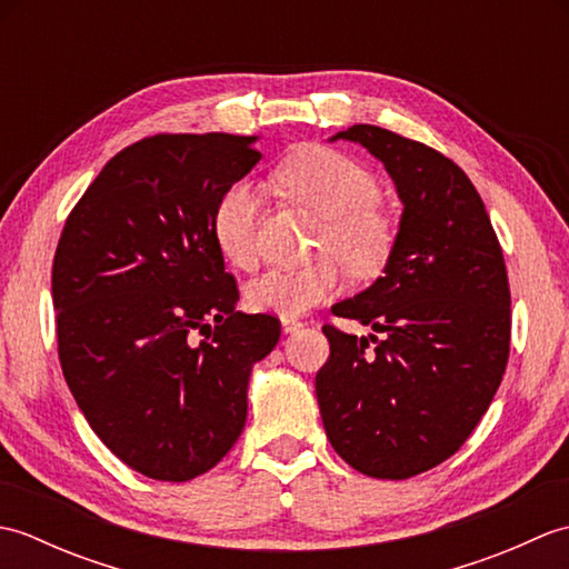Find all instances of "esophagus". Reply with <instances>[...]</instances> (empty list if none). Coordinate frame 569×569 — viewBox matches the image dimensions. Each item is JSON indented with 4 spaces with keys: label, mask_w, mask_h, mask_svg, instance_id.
<instances>
[{
    "label": "esophagus",
    "mask_w": 569,
    "mask_h": 569,
    "mask_svg": "<svg viewBox=\"0 0 569 569\" xmlns=\"http://www.w3.org/2000/svg\"><path fill=\"white\" fill-rule=\"evenodd\" d=\"M281 328L288 335V332H296V330L303 328V322L296 320V318H281Z\"/></svg>",
    "instance_id": "34e87169"
}]
</instances>
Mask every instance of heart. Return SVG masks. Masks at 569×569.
<instances>
[{
  "label": "heart",
  "instance_id": "obj_1",
  "mask_svg": "<svg viewBox=\"0 0 569 569\" xmlns=\"http://www.w3.org/2000/svg\"><path fill=\"white\" fill-rule=\"evenodd\" d=\"M276 180L288 196L325 217L318 253H330L298 269L263 271L247 286V303L259 312L303 316L340 293L342 259L349 271L369 276L391 253L393 232L377 210L381 188L365 166L332 149H306L278 166ZM259 192L247 180L229 186L212 210V239L222 257L237 269H251L259 259L257 239Z\"/></svg>",
  "mask_w": 569,
  "mask_h": 569
}]
</instances>
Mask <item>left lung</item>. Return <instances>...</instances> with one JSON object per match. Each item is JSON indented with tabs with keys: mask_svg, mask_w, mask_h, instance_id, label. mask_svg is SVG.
<instances>
[{
	"mask_svg": "<svg viewBox=\"0 0 569 569\" xmlns=\"http://www.w3.org/2000/svg\"><path fill=\"white\" fill-rule=\"evenodd\" d=\"M389 171L403 214L379 276L332 306L369 325H325L330 359L316 377L330 445L349 467L408 479L452 457L487 413L511 345L501 244L477 188L447 156L373 124L335 134Z\"/></svg>",
	"mask_w": 569,
	"mask_h": 569,
	"instance_id": "left-lung-1",
	"label": "left lung"
}]
</instances>
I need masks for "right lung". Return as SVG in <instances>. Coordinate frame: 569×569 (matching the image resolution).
<instances>
[{
	"label": "right lung",
	"mask_w": 569,
	"mask_h": 569,
	"mask_svg": "<svg viewBox=\"0 0 569 569\" xmlns=\"http://www.w3.org/2000/svg\"><path fill=\"white\" fill-rule=\"evenodd\" d=\"M253 141L131 143L84 190L58 241L63 377L98 438L143 477L196 479L232 450L251 367L281 337L278 318L237 310L212 239L217 200L261 159Z\"/></svg>",
	"instance_id": "right-lung-1"
}]
</instances>
